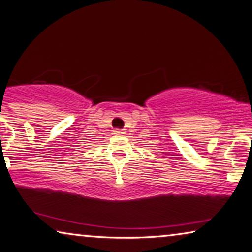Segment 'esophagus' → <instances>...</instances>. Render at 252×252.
Here are the masks:
<instances>
[{"label":"esophagus","instance_id":"obj_1","mask_svg":"<svg viewBox=\"0 0 252 252\" xmlns=\"http://www.w3.org/2000/svg\"><path fill=\"white\" fill-rule=\"evenodd\" d=\"M114 133H115V134H125L126 131H125V130H115Z\"/></svg>","mask_w":252,"mask_h":252}]
</instances>
